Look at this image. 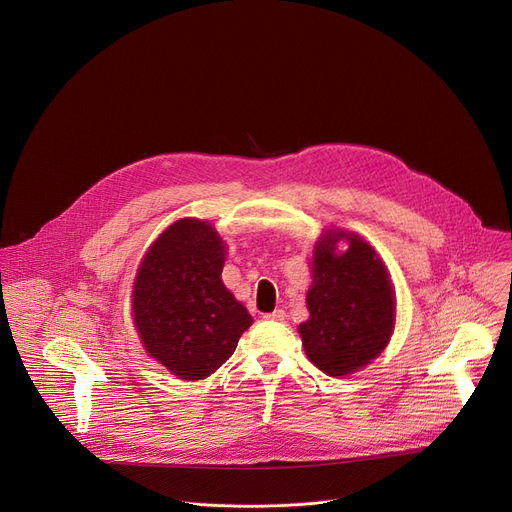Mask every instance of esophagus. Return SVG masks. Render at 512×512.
I'll list each match as a JSON object with an SVG mask.
<instances>
[{
	"label": "esophagus",
	"mask_w": 512,
	"mask_h": 512,
	"mask_svg": "<svg viewBox=\"0 0 512 512\" xmlns=\"http://www.w3.org/2000/svg\"><path fill=\"white\" fill-rule=\"evenodd\" d=\"M263 318H265V320H275V322H283V320H285V312H283V310H273V312L265 314Z\"/></svg>",
	"instance_id": "1"
}]
</instances>
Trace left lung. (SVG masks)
Returning a JSON list of instances; mask_svg holds the SVG:
<instances>
[{"mask_svg": "<svg viewBox=\"0 0 512 512\" xmlns=\"http://www.w3.org/2000/svg\"><path fill=\"white\" fill-rule=\"evenodd\" d=\"M344 236L349 249L333 253ZM310 320L300 326L308 358L330 377L358 371L381 354L395 324L387 269L375 249L354 235H328L316 245Z\"/></svg>", "mask_w": 512, "mask_h": 512, "instance_id": "8db88e82", "label": "left lung"}]
</instances>
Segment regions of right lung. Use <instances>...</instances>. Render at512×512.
<instances>
[{"label":"right lung","mask_w":512,"mask_h":512,"mask_svg":"<svg viewBox=\"0 0 512 512\" xmlns=\"http://www.w3.org/2000/svg\"><path fill=\"white\" fill-rule=\"evenodd\" d=\"M225 245L196 218H182L150 247L137 271L133 318L139 338L180 379L198 381L231 358L253 324L223 285Z\"/></svg>","instance_id":"1"}]
</instances>
